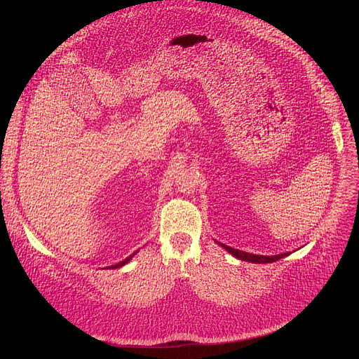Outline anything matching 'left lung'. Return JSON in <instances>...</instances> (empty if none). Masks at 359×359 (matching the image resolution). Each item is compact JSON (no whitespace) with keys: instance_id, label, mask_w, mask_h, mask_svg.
Returning <instances> with one entry per match:
<instances>
[{"instance_id":"1","label":"left lung","mask_w":359,"mask_h":359,"mask_svg":"<svg viewBox=\"0 0 359 359\" xmlns=\"http://www.w3.org/2000/svg\"><path fill=\"white\" fill-rule=\"evenodd\" d=\"M219 245H222L223 248H226L227 252H229L232 256H235L236 259H241V260H247V262H252V264H273L278 259H283L285 256H287L289 253H280V255H274V256H262V255H253V253H247L243 252V250H238V248H232L226 244H222L219 241H215Z\"/></svg>"}]
</instances>
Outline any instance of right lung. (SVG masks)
Instances as JSON below:
<instances>
[{
	"label": "right lung",
	"instance_id": "1",
	"mask_svg": "<svg viewBox=\"0 0 359 359\" xmlns=\"http://www.w3.org/2000/svg\"><path fill=\"white\" fill-rule=\"evenodd\" d=\"M137 252H135L133 255H130L128 257H126L124 260H121V262H118V264H115V265H111V266H107V268H109V269H116V268H121V266H124L126 264H128L130 262V260H132V257L136 255Z\"/></svg>",
	"mask_w": 359,
	"mask_h": 359
}]
</instances>
